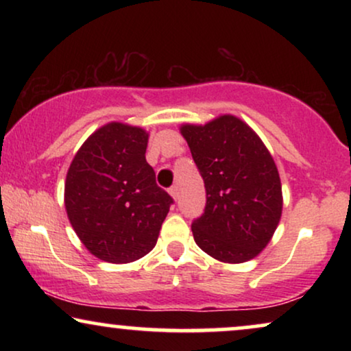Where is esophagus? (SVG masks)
<instances>
[{
    "label": "esophagus",
    "instance_id": "esophagus-1",
    "mask_svg": "<svg viewBox=\"0 0 351 351\" xmlns=\"http://www.w3.org/2000/svg\"><path fill=\"white\" fill-rule=\"evenodd\" d=\"M169 193H171V196H172V198H174L176 201H177V198H179V189H177L176 185H174V186H171V189H169Z\"/></svg>",
    "mask_w": 351,
    "mask_h": 351
}]
</instances>
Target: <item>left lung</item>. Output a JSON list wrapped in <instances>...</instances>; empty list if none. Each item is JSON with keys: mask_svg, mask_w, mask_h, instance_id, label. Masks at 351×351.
Returning <instances> with one entry per match:
<instances>
[{"mask_svg": "<svg viewBox=\"0 0 351 351\" xmlns=\"http://www.w3.org/2000/svg\"><path fill=\"white\" fill-rule=\"evenodd\" d=\"M206 186V208L193 220L198 246L225 263L257 257L270 243L282 213L281 180L261 137L233 114L206 123L184 124Z\"/></svg>", "mask_w": 351, "mask_h": 351, "instance_id": "8db88e82", "label": "left lung"}]
</instances>
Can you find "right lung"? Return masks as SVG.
<instances>
[{"mask_svg": "<svg viewBox=\"0 0 351 351\" xmlns=\"http://www.w3.org/2000/svg\"><path fill=\"white\" fill-rule=\"evenodd\" d=\"M147 143L142 128L108 123L90 134L66 172V215L100 261L129 263L150 252L174 203L156 185Z\"/></svg>", "mask_w": 351, "mask_h": 351, "instance_id": "right-lung-1", "label": "right lung"}]
</instances>
